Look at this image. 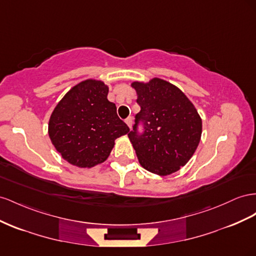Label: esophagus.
<instances>
[{
    "mask_svg": "<svg viewBox=\"0 0 256 256\" xmlns=\"http://www.w3.org/2000/svg\"><path fill=\"white\" fill-rule=\"evenodd\" d=\"M132 117H128V118H126V120H125V122L127 124V126L129 127V128H131V126H132Z\"/></svg>",
    "mask_w": 256,
    "mask_h": 256,
    "instance_id": "1",
    "label": "esophagus"
}]
</instances>
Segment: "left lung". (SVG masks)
<instances>
[{
    "label": "left lung",
    "instance_id": "1",
    "mask_svg": "<svg viewBox=\"0 0 256 256\" xmlns=\"http://www.w3.org/2000/svg\"><path fill=\"white\" fill-rule=\"evenodd\" d=\"M141 111L136 122H144V134L136 124L128 138L142 167L157 176H169L188 162L202 139V122L195 106L171 82L153 78L131 82Z\"/></svg>",
    "mask_w": 256,
    "mask_h": 256
}]
</instances>
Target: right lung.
<instances>
[{"mask_svg":"<svg viewBox=\"0 0 256 256\" xmlns=\"http://www.w3.org/2000/svg\"><path fill=\"white\" fill-rule=\"evenodd\" d=\"M108 94L104 82L82 80L64 96L50 115V139L61 157L75 167L92 168L104 162L117 138L129 132Z\"/></svg>","mask_w":256,"mask_h":256,"instance_id":"1","label":"right lung"}]
</instances>
